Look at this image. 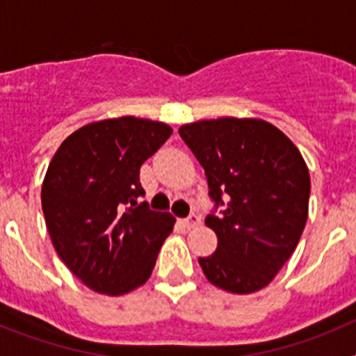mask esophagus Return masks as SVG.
Instances as JSON below:
<instances>
[{
  "label": "esophagus",
  "instance_id": "1",
  "mask_svg": "<svg viewBox=\"0 0 356 356\" xmlns=\"http://www.w3.org/2000/svg\"><path fill=\"white\" fill-rule=\"evenodd\" d=\"M181 222H184V226H187V228H194V226H197L201 222V217L193 213V216H188L187 219H184Z\"/></svg>",
  "mask_w": 356,
  "mask_h": 356
}]
</instances>
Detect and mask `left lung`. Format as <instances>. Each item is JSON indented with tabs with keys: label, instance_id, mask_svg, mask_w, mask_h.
Wrapping results in <instances>:
<instances>
[{
	"label": "left lung",
	"instance_id": "left-lung-1",
	"mask_svg": "<svg viewBox=\"0 0 356 356\" xmlns=\"http://www.w3.org/2000/svg\"><path fill=\"white\" fill-rule=\"evenodd\" d=\"M178 134L205 169L216 207H225L205 219L217 250L197 259L201 269L222 291H260L291 259L307 225L310 175L300 149L254 118L205 119Z\"/></svg>",
	"mask_w": 356,
	"mask_h": 356
}]
</instances>
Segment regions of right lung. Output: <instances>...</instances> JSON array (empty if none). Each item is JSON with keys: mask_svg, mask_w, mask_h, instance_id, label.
Wrapping results in <instances>:
<instances>
[{"mask_svg": "<svg viewBox=\"0 0 356 356\" xmlns=\"http://www.w3.org/2000/svg\"><path fill=\"white\" fill-rule=\"evenodd\" d=\"M171 134L151 119H103L72 131L53 155L44 219L62 262L92 291L121 296L151 276L176 219L139 203V171Z\"/></svg>", "mask_w": 356, "mask_h": 356, "instance_id": "1", "label": "right lung"}]
</instances>
